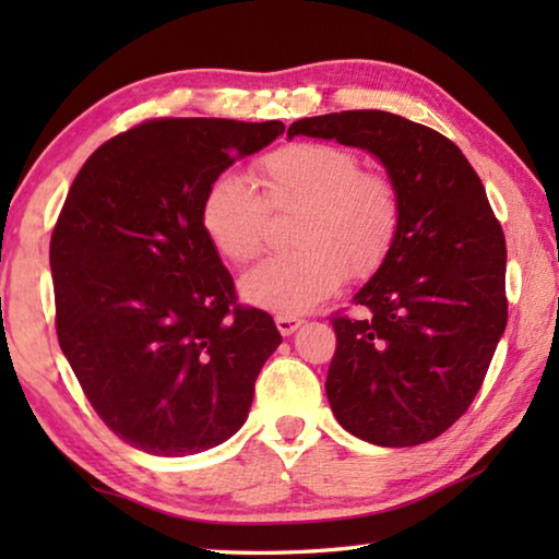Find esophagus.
<instances>
[{
	"mask_svg": "<svg viewBox=\"0 0 559 559\" xmlns=\"http://www.w3.org/2000/svg\"><path fill=\"white\" fill-rule=\"evenodd\" d=\"M302 325V320L296 316H276V328L281 330V335H293L296 330Z\"/></svg>",
	"mask_w": 559,
	"mask_h": 559,
	"instance_id": "obj_1",
	"label": "esophagus"
}]
</instances>
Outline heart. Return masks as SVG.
Segmentation results:
<instances>
[{
    "label": "heart",
    "mask_w": 559,
    "mask_h": 559,
    "mask_svg": "<svg viewBox=\"0 0 559 559\" xmlns=\"http://www.w3.org/2000/svg\"><path fill=\"white\" fill-rule=\"evenodd\" d=\"M251 179L224 173L206 187L202 231L231 263L257 259L269 207L300 210L296 251L271 257L241 278V296L278 316H300L328 298L345 273L367 278L390 257L402 224L400 189L382 173H365L353 150L330 143H290L259 163Z\"/></svg>",
    "instance_id": "b5f03b06"
}]
</instances>
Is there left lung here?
Listing matches in <instances>:
<instances>
[{
	"mask_svg": "<svg viewBox=\"0 0 559 559\" xmlns=\"http://www.w3.org/2000/svg\"><path fill=\"white\" fill-rule=\"evenodd\" d=\"M337 140L380 159L400 189L390 257L355 293L362 318H333L328 402L377 447L437 439L468 409L508 323L506 239L461 150L384 110L302 118L288 138Z\"/></svg>",
	"mask_w": 559,
	"mask_h": 559,
	"instance_id": "obj_1",
	"label": "left lung"
}]
</instances>
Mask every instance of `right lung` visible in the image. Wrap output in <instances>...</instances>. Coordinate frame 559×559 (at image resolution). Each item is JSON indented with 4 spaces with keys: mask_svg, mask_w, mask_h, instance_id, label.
Returning a JSON list of instances; mask_svg holds the SVG:
<instances>
[{
    "mask_svg": "<svg viewBox=\"0 0 559 559\" xmlns=\"http://www.w3.org/2000/svg\"><path fill=\"white\" fill-rule=\"evenodd\" d=\"M281 120L159 118L93 153L51 234L56 335L106 427L153 456H192L243 427L281 333L236 306L200 224L202 197Z\"/></svg>",
    "mask_w": 559,
    "mask_h": 559,
    "instance_id": "obj_1",
    "label": "right lung"
}]
</instances>
